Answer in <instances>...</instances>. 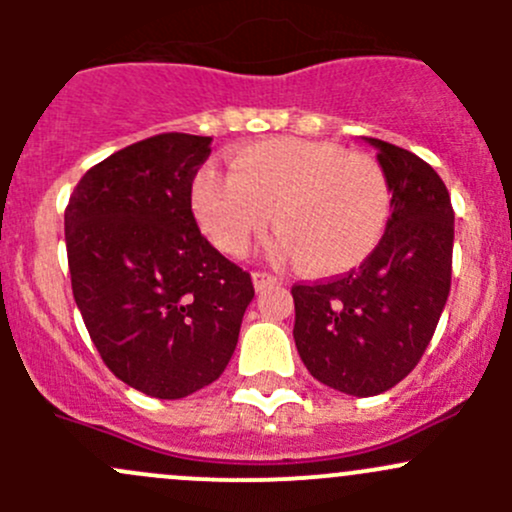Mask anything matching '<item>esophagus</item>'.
Masks as SVG:
<instances>
[{"label":"esophagus","mask_w":512,"mask_h":512,"mask_svg":"<svg viewBox=\"0 0 512 512\" xmlns=\"http://www.w3.org/2000/svg\"><path fill=\"white\" fill-rule=\"evenodd\" d=\"M252 282H255L257 292H262V289H270L272 285H277V277L272 275V272L255 270V272H252Z\"/></svg>","instance_id":"esophagus-1"}]
</instances>
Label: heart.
<instances>
[{
	"mask_svg": "<svg viewBox=\"0 0 512 512\" xmlns=\"http://www.w3.org/2000/svg\"><path fill=\"white\" fill-rule=\"evenodd\" d=\"M193 210L225 255H245L270 223L275 255L297 257L312 275H342L366 260L391 218V183L369 153L334 143L270 138L232 156V173L193 180Z\"/></svg>",
	"mask_w": 512,
	"mask_h": 512,
	"instance_id": "b5f03b06",
	"label": "heart"
}]
</instances>
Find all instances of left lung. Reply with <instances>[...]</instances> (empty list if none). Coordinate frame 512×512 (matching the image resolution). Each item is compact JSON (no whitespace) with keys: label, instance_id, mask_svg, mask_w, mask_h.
Listing matches in <instances>:
<instances>
[{"label":"left lung","instance_id":"left-lung-1","mask_svg":"<svg viewBox=\"0 0 512 512\" xmlns=\"http://www.w3.org/2000/svg\"><path fill=\"white\" fill-rule=\"evenodd\" d=\"M391 218L376 250L332 280L297 282L294 344L309 374L352 396H376L414 371L451 292L453 205L441 175L379 138Z\"/></svg>","mask_w":512,"mask_h":512}]
</instances>
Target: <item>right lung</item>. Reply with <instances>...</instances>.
<instances>
[{
    "mask_svg": "<svg viewBox=\"0 0 512 512\" xmlns=\"http://www.w3.org/2000/svg\"><path fill=\"white\" fill-rule=\"evenodd\" d=\"M208 136L158 133L76 183L64 210L71 289L103 364L133 389L183 399L213 384L255 297L193 215Z\"/></svg>",
    "mask_w": 512,
    "mask_h": 512,
    "instance_id": "add662e5",
    "label": "right lung"
}]
</instances>
